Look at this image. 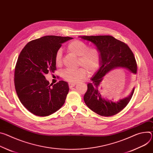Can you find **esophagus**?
<instances>
[{"label": "esophagus", "instance_id": "1", "mask_svg": "<svg viewBox=\"0 0 153 153\" xmlns=\"http://www.w3.org/2000/svg\"><path fill=\"white\" fill-rule=\"evenodd\" d=\"M76 85L75 82H69V88H72Z\"/></svg>", "mask_w": 153, "mask_h": 153}]
</instances>
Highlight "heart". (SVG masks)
<instances>
[{"instance_id": "heart-1", "label": "heart", "mask_w": 153, "mask_h": 153, "mask_svg": "<svg viewBox=\"0 0 153 153\" xmlns=\"http://www.w3.org/2000/svg\"><path fill=\"white\" fill-rule=\"evenodd\" d=\"M88 45L84 41L75 39L68 45V51L78 56V65L80 67L76 69H67L62 74V77L71 82H76L84 78L87 71L89 74L94 73L100 66L101 62V53L98 48L95 47L88 48ZM62 53L60 49L58 50L55 57V62L59 65L62 62Z\"/></svg>"}]
</instances>
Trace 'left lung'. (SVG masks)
Returning a JSON list of instances; mask_svg holds the SVG:
<instances>
[{
	"mask_svg": "<svg viewBox=\"0 0 153 153\" xmlns=\"http://www.w3.org/2000/svg\"><path fill=\"white\" fill-rule=\"evenodd\" d=\"M82 39L90 41L101 53L100 68L87 85L84 100L87 107L96 114L103 117L113 116L126 107L132 98L134 88L126 98L114 102L103 98L100 85L104 77L116 68H125L132 73H137V66L134 55L129 46L109 35L81 36Z\"/></svg>",
	"mask_w": 153,
	"mask_h": 153,
	"instance_id": "1",
	"label": "left lung"
}]
</instances>
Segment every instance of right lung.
<instances>
[{
	"label": "right lung",
	"mask_w": 153,
	"mask_h": 153,
	"mask_svg": "<svg viewBox=\"0 0 153 153\" xmlns=\"http://www.w3.org/2000/svg\"><path fill=\"white\" fill-rule=\"evenodd\" d=\"M73 38L45 36L27 43L21 52L15 69V86L22 104L33 114L46 117L59 110L69 91L60 80L49 84L45 74L56 70L55 54L62 44Z\"/></svg>",
	"instance_id": "1"
}]
</instances>
